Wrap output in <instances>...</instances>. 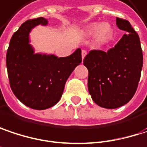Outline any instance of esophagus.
Wrapping results in <instances>:
<instances>
[{"mask_svg": "<svg viewBox=\"0 0 147 147\" xmlns=\"http://www.w3.org/2000/svg\"><path fill=\"white\" fill-rule=\"evenodd\" d=\"M86 55H87V51H86L85 49H82V60L85 58Z\"/></svg>", "mask_w": 147, "mask_h": 147, "instance_id": "1", "label": "esophagus"}]
</instances>
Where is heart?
I'll return each mask as SVG.
<instances>
[{"instance_id": "heart-1", "label": "heart", "mask_w": 147, "mask_h": 147, "mask_svg": "<svg viewBox=\"0 0 147 147\" xmlns=\"http://www.w3.org/2000/svg\"><path fill=\"white\" fill-rule=\"evenodd\" d=\"M112 32L111 25L109 22L102 23H92L89 25L85 30V34L87 36H93L96 34V38L98 41L105 40Z\"/></svg>"}]
</instances>
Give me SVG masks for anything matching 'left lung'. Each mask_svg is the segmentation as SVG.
Here are the masks:
<instances>
[{"instance_id":"8db88e82","label":"left lung","mask_w":147,"mask_h":147,"mask_svg":"<svg viewBox=\"0 0 147 147\" xmlns=\"http://www.w3.org/2000/svg\"><path fill=\"white\" fill-rule=\"evenodd\" d=\"M116 25L126 34L115 46L107 52L91 50L83 60L88 70L89 93L94 102L104 109H117L130 101L143 65L137 33L129 21L117 18Z\"/></svg>"}]
</instances>
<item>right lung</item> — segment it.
Wrapping results in <instances>:
<instances>
[{
  "mask_svg": "<svg viewBox=\"0 0 147 147\" xmlns=\"http://www.w3.org/2000/svg\"><path fill=\"white\" fill-rule=\"evenodd\" d=\"M48 22L45 18L23 22L12 35L7 54L8 78L14 95L37 110L51 108L60 101L67 79L82 62L80 48L66 57L34 52L29 34L36 26H47Z\"/></svg>",
  "mask_w": 147,
  "mask_h": 147,
  "instance_id": "right-lung-1",
  "label": "right lung"
}]
</instances>
